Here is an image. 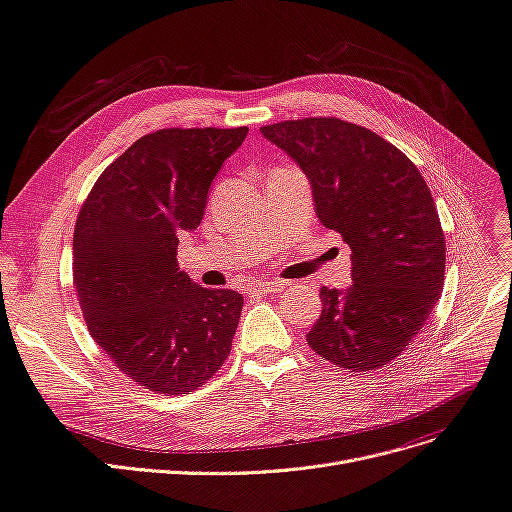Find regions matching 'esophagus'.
<instances>
[{
	"instance_id": "34e87169",
	"label": "esophagus",
	"mask_w": 512,
	"mask_h": 512,
	"mask_svg": "<svg viewBox=\"0 0 512 512\" xmlns=\"http://www.w3.org/2000/svg\"><path fill=\"white\" fill-rule=\"evenodd\" d=\"M288 284L282 280H265V282H257L249 288L251 295H270V293H278L284 291Z\"/></svg>"
}]
</instances>
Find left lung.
I'll use <instances>...</instances> for the list:
<instances>
[{"label": "left lung", "mask_w": 512, "mask_h": 512, "mask_svg": "<svg viewBox=\"0 0 512 512\" xmlns=\"http://www.w3.org/2000/svg\"><path fill=\"white\" fill-rule=\"evenodd\" d=\"M305 173L322 226L351 249V284L320 288L307 343L353 372L376 370L425 326L446 270L439 215L416 165L370 129L335 117L265 125Z\"/></svg>", "instance_id": "1"}]
</instances>
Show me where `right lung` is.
I'll use <instances>...</instances> for the list:
<instances>
[{
    "instance_id": "1",
    "label": "right lung",
    "mask_w": 512,
    "mask_h": 512,
    "mask_svg": "<svg viewBox=\"0 0 512 512\" xmlns=\"http://www.w3.org/2000/svg\"><path fill=\"white\" fill-rule=\"evenodd\" d=\"M236 129H161L110 163L79 211L73 278L92 339L157 393H188L226 362L242 297L205 288L177 244L205 215L215 175L247 138Z\"/></svg>"
}]
</instances>
